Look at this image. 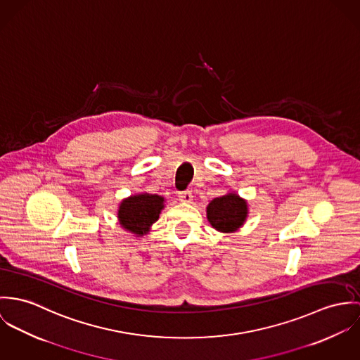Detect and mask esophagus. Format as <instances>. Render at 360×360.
Returning a JSON list of instances; mask_svg holds the SVG:
<instances>
[{
  "instance_id": "34e87169",
  "label": "esophagus",
  "mask_w": 360,
  "mask_h": 360,
  "mask_svg": "<svg viewBox=\"0 0 360 360\" xmlns=\"http://www.w3.org/2000/svg\"><path fill=\"white\" fill-rule=\"evenodd\" d=\"M178 198L182 201V202H192L193 200V195L191 191H186V192H181L178 193Z\"/></svg>"
}]
</instances>
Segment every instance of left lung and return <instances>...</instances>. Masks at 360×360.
Masks as SVG:
<instances>
[{
    "instance_id": "left-lung-1",
    "label": "left lung",
    "mask_w": 360,
    "mask_h": 360,
    "mask_svg": "<svg viewBox=\"0 0 360 360\" xmlns=\"http://www.w3.org/2000/svg\"><path fill=\"white\" fill-rule=\"evenodd\" d=\"M248 217L247 200L236 192L211 200L207 205V219L210 225L221 233H235L244 225Z\"/></svg>"
}]
</instances>
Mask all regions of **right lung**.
<instances>
[{
    "instance_id": "1",
    "label": "right lung",
    "mask_w": 360,
    "mask_h": 360,
    "mask_svg": "<svg viewBox=\"0 0 360 360\" xmlns=\"http://www.w3.org/2000/svg\"><path fill=\"white\" fill-rule=\"evenodd\" d=\"M164 198L146 192L121 200L117 218L121 228L135 236H143L159 219L164 208Z\"/></svg>"
}]
</instances>
